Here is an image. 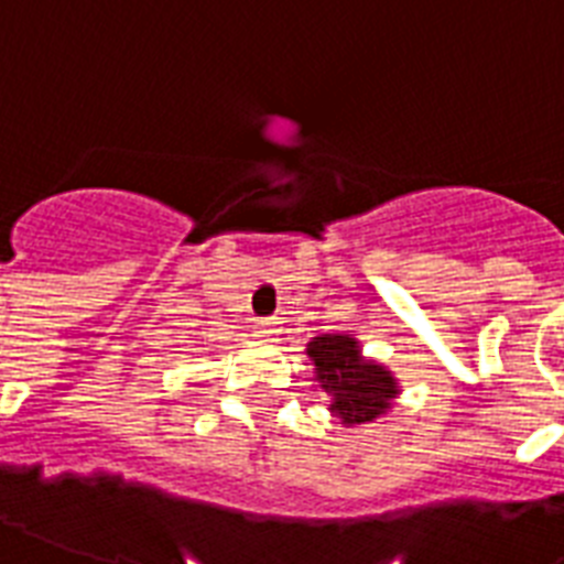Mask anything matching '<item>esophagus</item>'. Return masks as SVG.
I'll return each instance as SVG.
<instances>
[{"label": "esophagus", "instance_id": "1", "mask_svg": "<svg viewBox=\"0 0 564 564\" xmlns=\"http://www.w3.org/2000/svg\"><path fill=\"white\" fill-rule=\"evenodd\" d=\"M254 334L263 339V343H272L274 336L281 334V322L278 318H257Z\"/></svg>", "mask_w": 564, "mask_h": 564}]
</instances>
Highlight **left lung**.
I'll return each mask as SVG.
<instances>
[{"label":"left lung","mask_w":564,"mask_h":564,"mask_svg":"<svg viewBox=\"0 0 564 564\" xmlns=\"http://www.w3.org/2000/svg\"><path fill=\"white\" fill-rule=\"evenodd\" d=\"M313 366V383L330 398L327 410L343 427H360L386 419L401 386L386 366L362 357L348 334H318L304 348Z\"/></svg>","instance_id":"1"}]
</instances>
